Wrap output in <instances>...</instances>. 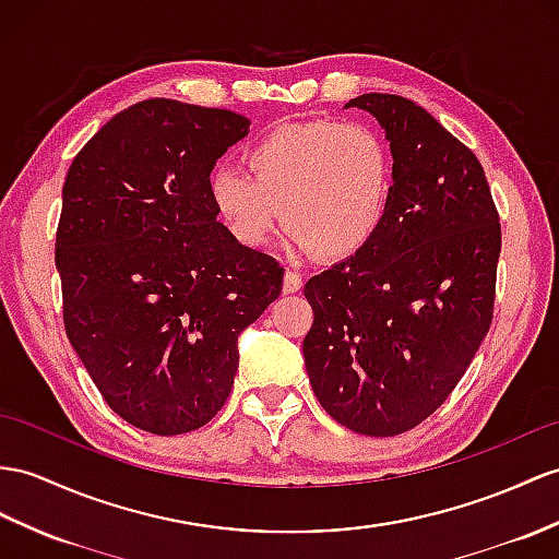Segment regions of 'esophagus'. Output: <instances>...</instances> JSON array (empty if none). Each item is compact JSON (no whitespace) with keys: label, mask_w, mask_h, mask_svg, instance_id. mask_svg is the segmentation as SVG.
I'll use <instances>...</instances> for the list:
<instances>
[{"label":"esophagus","mask_w":559,"mask_h":559,"mask_svg":"<svg viewBox=\"0 0 559 559\" xmlns=\"http://www.w3.org/2000/svg\"><path fill=\"white\" fill-rule=\"evenodd\" d=\"M301 287H304V277L298 275V272H294V270L284 272V284H282L284 294H296V292H301Z\"/></svg>","instance_id":"34e87169"}]
</instances>
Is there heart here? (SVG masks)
I'll return each instance as SVG.
<instances>
[{
    "mask_svg": "<svg viewBox=\"0 0 559 559\" xmlns=\"http://www.w3.org/2000/svg\"><path fill=\"white\" fill-rule=\"evenodd\" d=\"M247 173L217 168L211 203L241 247L267 243L280 223L320 258L360 251L382 227L393 194V160L365 122L312 120L253 142Z\"/></svg>",
    "mask_w": 559,
    "mask_h": 559,
    "instance_id": "heart-1",
    "label": "heart"
}]
</instances>
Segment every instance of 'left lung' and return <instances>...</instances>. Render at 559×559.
Instances as JSON below:
<instances>
[{
	"instance_id": "obj_1",
	"label": "left lung",
	"mask_w": 559,
	"mask_h": 559,
	"mask_svg": "<svg viewBox=\"0 0 559 559\" xmlns=\"http://www.w3.org/2000/svg\"><path fill=\"white\" fill-rule=\"evenodd\" d=\"M384 128L393 194L377 235L306 284L304 358L320 405L396 437L451 396L493 320L500 217L481 163L399 94H360Z\"/></svg>"
}]
</instances>
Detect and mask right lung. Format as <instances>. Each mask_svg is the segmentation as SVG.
<instances>
[{
  "label": "right lung",
  "mask_w": 559,
  "mask_h": 559,
  "mask_svg": "<svg viewBox=\"0 0 559 559\" xmlns=\"http://www.w3.org/2000/svg\"><path fill=\"white\" fill-rule=\"evenodd\" d=\"M225 108L146 99L80 148L63 182L57 270L68 342L108 407L158 437L211 421L237 338L284 267L217 223L215 160L249 134Z\"/></svg>",
  "instance_id": "1"
}]
</instances>
